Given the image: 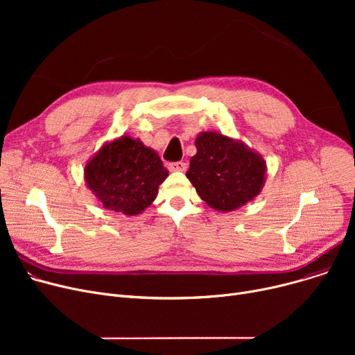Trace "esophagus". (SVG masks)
Masks as SVG:
<instances>
[{
  "mask_svg": "<svg viewBox=\"0 0 355 355\" xmlns=\"http://www.w3.org/2000/svg\"><path fill=\"white\" fill-rule=\"evenodd\" d=\"M170 170L171 171H185V170H187V164L182 162V161L173 162V164H170Z\"/></svg>",
  "mask_w": 355,
  "mask_h": 355,
  "instance_id": "esophagus-1",
  "label": "esophagus"
}]
</instances>
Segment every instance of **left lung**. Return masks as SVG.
Returning a JSON list of instances; mask_svg holds the SVG:
<instances>
[{
    "label": "left lung",
    "mask_w": 355,
    "mask_h": 355,
    "mask_svg": "<svg viewBox=\"0 0 355 355\" xmlns=\"http://www.w3.org/2000/svg\"><path fill=\"white\" fill-rule=\"evenodd\" d=\"M187 178L200 198L217 211H234L262 191L266 161L243 141L216 130L200 132Z\"/></svg>",
    "instance_id": "obj_1"
}]
</instances>
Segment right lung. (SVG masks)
<instances>
[{
  "mask_svg": "<svg viewBox=\"0 0 355 355\" xmlns=\"http://www.w3.org/2000/svg\"><path fill=\"white\" fill-rule=\"evenodd\" d=\"M86 187L106 210L141 214L168 177L157 151L141 139L122 135L105 142L85 165Z\"/></svg>",
  "mask_w": 355,
  "mask_h": 355,
  "instance_id": "obj_1",
  "label": "right lung"
}]
</instances>
